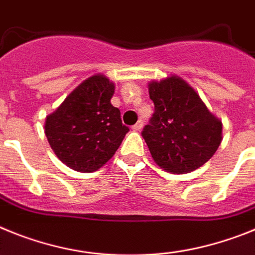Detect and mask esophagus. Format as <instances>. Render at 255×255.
I'll list each match as a JSON object with an SVG mask.
<instances>
[{"label": "esophagus", "mask_w": 255, "mask_h": 255, "mask_svg": "<svg viewBox=\"0 0 255 255\" xmlns=\"http://www.w3.org/2000/svg\"><path fill=\"white\" fill-rule=\"evenodd\" d=\"M143 126V122L142 121H138L134 126H132V129L133 130H141V128H142Z\"/></svg>", "instance_id": "34e87169"}]
</instances>
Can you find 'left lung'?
Listing matches in <instances>:
<instances>
[{"label": "left lung", "instance_id": "obj_1", "mask_svg": "<svg viewBox=\"0 0 255 255\" xmlns=\"http://www.w3.org/2000/svg\"><path fill=\"white\" fill-rule=\"evenodd\" d=\"M149 94L154 114L141 134L155 163L178 174L205 164L222 141V123L178 77L151 82Z\"/></svg>", "mask_w": 255, "mask_h": 255}]
</instances>
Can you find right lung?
<instances>
[{"mask_svg":"<svg viewBox=\"0 0 255 255\" xmlns=\"http://www.w3.org/2000/svg\"><path fill=\"white\" fill-rule=\"evenodd\" d=\"M114 85L104 75L86 79L46 119L45 133L56 156L78 172H95L112 158L129 128L110 99Z\"/></svg>","mask_w":255,"mask_h":255,"instance_id":"1","label":"right lung"}]
</instances>
